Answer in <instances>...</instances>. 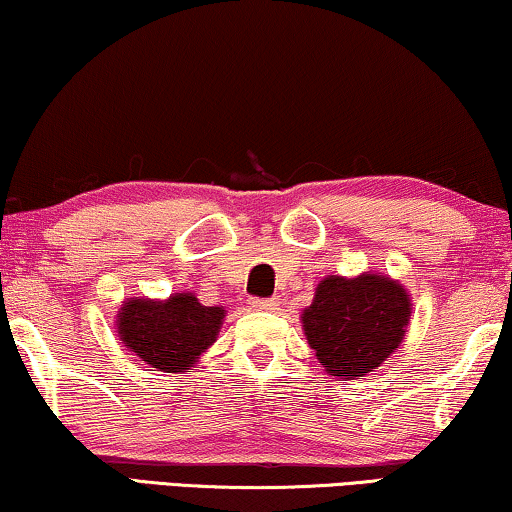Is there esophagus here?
<instances>
[{
    "instance_id": "1",
    "label": "esophagus",
    "mask_w": 512,
    "mask_h": 512,
    "mask_svg": "<svg viewBox=\"0 0 512 512\" xmlns=\"http://www.w3.org/2000/svg\"><path fill=\"white\" fill-rule=\"evenodd\" d=\"M250 308H253V311H276L278 301L276 299H250Z\"/></svg>"
}]
</instances>
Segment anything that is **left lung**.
Wrapping results in <instances>:
<instances>
[{"instance_id": "obj_1", "label": "left lung", "mask_w": 512, "mask_h": 512, "mask_svg": "<svg viewBox=\"0 0 512 512\" xmlns=\"http://www.w3.org/2000/svg\"><path fill=\"white\" fill-rule=\"evenodd\" d=\"M413 313L410 292L378 271L327 276L301 313L306 341L329 376L355 380L394 355Z\"/></svg>"}]
</instances>
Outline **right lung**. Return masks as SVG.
I'll use <instances>...</instances> for the list:
<instances>
[{"mask_svg": "<svg viewBox=\"0 0 512 512\" xmlns=\"http://www.w3.org/2000/svg\"><path fill=\"white\" fill-rule=\"evenodd\" d=\"M225 315L222 306L199 304L192 292H176L167 299L132 297L120 304L115 331L122 345L150 369L181 373L215 343Z\"/></svg>", "mask_w": 512, "mask_h": 512, "instance_id": "1", "label": "right lung"}]
</instances>
